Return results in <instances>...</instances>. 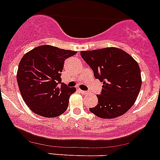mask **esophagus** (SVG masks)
Returning a JSON list of instances; mask_svg holds the SVG:
<instances>
[{
    "mask_svg": "<svg viewBox=\"0 0 160 160\" xmlns=\"http://www.w3.org/2000/svg\"><path fill=\"white\" fill-rule=\"evenodd\" d=\"M79 91H80L81 93H83V94H86V93H88V92L87 91H84V90H81V89H79Z\"/></svg>",
    "mask_w": 160,
    "mask_h": 160,
    "instance_id": "esophagus-1",
    "label": "esophagus"
}]
</instances>
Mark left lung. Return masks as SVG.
<instances>
[{
	"label": "left lung",
	"mask_w": 160,
	"mask_h": 160,
	"mask_svg": "<svg viewBox=\"0 0 160 160\" xmlns=\"http://www.w3.org/2000/svg\"><path fill=\"white\" fill-rule=\"evenodd\" d=\"M83 59L103 82L98 104L89 111L102 119H114L125 114L137 100L142 76L137 61L125 51L115 47L81 51Z\"/></svg>",
	"instance_id": "1"
}]
</instances>
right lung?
<instances>
[{
    "label": "right lung",
    "instance_id": "1",
    "mask_svg": "<svg viewBox=\"0 0 160 160\" xmlns=\"http://www.w3.org/2000/svg\"><path fill=\"white\" fill-rule=\"evenodd\" d=\"M76 53L44 45L23 55L18 64L17 82L20 93L30 110L41 116L53 118L64 113L76 88L61 84L64 61Z\"/></svg>",
    "mask_w": 160,
    "mask_h": 160
}]
</instances>
